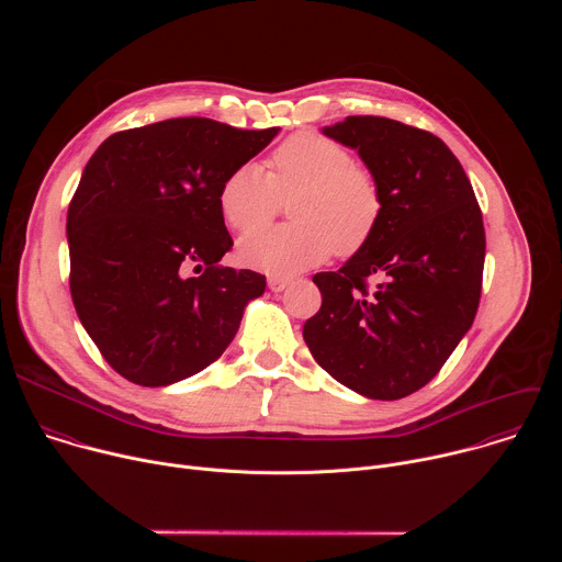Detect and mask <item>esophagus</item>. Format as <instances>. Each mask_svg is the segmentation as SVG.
Returning <instances> with one entry per match:
<instances>
[{
	"label": "esophagus",
	"mask_w": 562,
	"mask_h": 562,
	"mask_svg": "<svg viewBox=\"0 0 562 562\" xmlns=\"http://www.w3.org/2000/svg\"><path fill=\"white\" fill-rule=\"evenodd\" d=\"M289 284H291L289 278H280V276H271V278H269V289L276 291V293H278V291H284Z\"/></svg>",
	"instance_id": "esophagus-1"
}]
</instances>
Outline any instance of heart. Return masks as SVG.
Returning a JSON list of instances; mask_svg holds the SVG:
<instances>
[{
  "label": "heart",
  "instance_id": "b5f03b06",
  "mask_svg": "<svg viewBox=\"0 0 562 562\" xmlns=\"http://www.w3.org/2000/svg\"><path fill=\"white\" fill-rule=\"evenodd\" d=\"M271 173L258 162L235 167L220 187V211L235 231L266 223L282 199L296 222L247 235L239 258L271 276H293L334 254L353 256L373 237L384 209L378 178L353 153L317 133H295L271 153Z\"/></svg>",
  "mask_w": 562,
  "mask_h": 562
}]
</instances>
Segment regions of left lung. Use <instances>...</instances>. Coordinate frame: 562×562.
Masks as SVG:
<instances>
[{
    "label": "left lung",
    "instance_id": "8db88e82",
    "mask_svg": "<svg viewBox=\"0 0 562 562\" xmlns=\"http://www.w3.org/2000/svg\"><path fill=\"white\" fill-rule=\"evenodd\" d=\"M323 133L358 150L384 209L362 251L338 271L313 276L323 306L302 336L340 384L373 400L405 397L442 369L473 325L483 213L456 155L434 133L373 115H351Z\"/></svg>",
    "mask_w": 562,
    "mask_h": 562
}]
</instances>
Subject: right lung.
I'll return each instance as SVG.
<instances>
[{"label":"right lung","instance_id":"obj_1","mask_svg":"<svg viewBox=\"0 0 562 562\" xmlns=\"http://www.w3.org/2000/svg\"><path fill=\"white\" fill-rule=\"evenodd\" d=\"M278 131L173 117L120 131L89 159L66 217L70 295L122 378L167 386L195 375L265 293V276L217 265L233 247L217 195Z\"/></svg>","mask_w":562,"mask_h":562}]
</instances>
